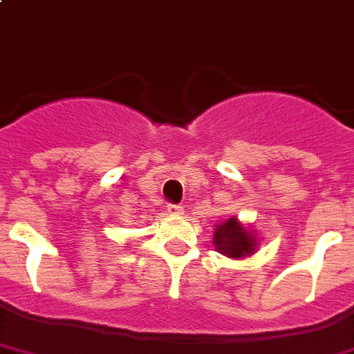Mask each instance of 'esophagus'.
<instances>
[{
    "mask_svg": "<svg viewBox=\"0 0 354 354\" xmlns=\"http://www.w3.org/2000/svg\"><path fill=\"white\" fill-rule=\"evenodd\" d=\"M167 212L172 214V216H182L183 207L182 205H167Z\"/></svg>",
    "mask_w": 354,
    "mask_h": 354,
    "instance_id": "esophagus-1",
    "label": "esophagus"
}]
</instances>
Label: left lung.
<instances>
[{
  "instance_id": "left-lung-1",
  "label": "left lung",
  "mask_w": 354,
  "mask_h": 354,
  "mask_svg": "<svg viewBox=\"0 0 354 354\" xmlns=\"http://www.w3.org/2000/svg\"><path fill=\"white\" fill-rule=\"evenodd\" d=\"M212 245L219 254L230 259H245L259 250L261 239L254 228L243 225L237 216H230L216 225Z\"/></svg>"
}]
</instances>
